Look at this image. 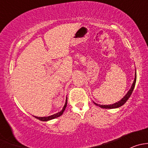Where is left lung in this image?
I'll return each mask as SVG.
<instances>
[{"mask_svg": "<svg viewBox=\"0 0 148 148\" xmlns=\"http://www.w3.org/2000/svg\"><path fill=\"white\" fill-rule=\"evenodd\" d=\"M135 83H136V73H135V80H134V82H133V84H132V86H131L130 89L128 91V92L127 93V95H125V96L124 97L122 98V99H121L120 101H119V102L114 103V104H110V105H100V104H96V103H95V104H96V105L99 106V107H102V108H105V109H114V108H117V107H121V106L123 105V104H125V103L127 101V99H129L130 97V95H132V92H133L134 88H135Z\"/></svg>", "mask_w": 148, "mask_h": 148, "instance_id": "obj_1", "label": "left lung"}]
</instances>
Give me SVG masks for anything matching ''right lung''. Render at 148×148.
<instances>
[{"instance_id":"obj_1","label":"right lung","mask_w":148,"mask_h":148,"mask_svg":"<svg viewBox=\"0 0 148 148\" xmlns=\"http://www.w3.org/2000/svg\"><path fill=\"white\" fill-rule=\"evenodd\" d=\"M66 105H67V98H66V103L64 104V106L63 109H62V110L61 112H59L56 113V114H53V115H51V116H49V117H36V116H34V117H36V119H38V120H41V121H48V120H53V119L54 118H56V117H59V116L62 115V114H63L64 111L65 110L66 107Z\"/></svg>"}]
</instances>
